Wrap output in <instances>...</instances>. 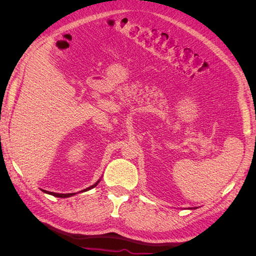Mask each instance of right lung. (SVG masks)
<instances>
[{
  "label": "right lung",
  "instance_id": "right-lung-1",
  "mask_svg": "<svg viewBox=\"0 0 256 256\" xmlns=\"http://www.w3.org/2000/svg\"><path fill=\"white\" fill-rule=\"evenodd\" d=\"M98 182H99V180L96 182V184H94L92 186H90V187H88V188H86V189H84V190H82L83 192L84 191H88V190H90L92 188H94V187H96V186L98 184ZM44 193H48V194H51V196H56V198H69V196H74V193H66V194H60V193H56V192H50V191H46V190H42Z\"/></svg>",
  "mask_w": 256,
  "mask_h": 256
}]
</instances>
